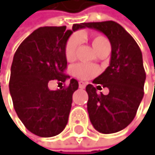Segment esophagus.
Wrapping results in <instances>:
<instances>
[{
	"label": "esophagus",
	"mask_w": 155,
	"mask_h": 155,
	"mask_svg": "<svg viewBox=\"0 0 155 155\" xmlns=\"http://www.w3.org/2000/svg\"><path fill=\"white\" fill-rule=\"evenodd\" d=\"M78 86H79V88H81V89H83V88L86 86V83H85V82H83V81H79V82H78Z\"/></svg>",
	"instance_id": "1"
}]
</instances>
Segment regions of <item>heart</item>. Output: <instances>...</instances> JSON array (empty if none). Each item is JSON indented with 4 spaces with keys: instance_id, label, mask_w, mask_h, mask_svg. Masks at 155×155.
I'll list each match as a JSON object with an SVG mask.
<instances>
[{
    "instance_id": "1",
    "label": "heart",
    "mask_w": 155,
    "mask_h": 155,
    "mask_svg": "<svg viewBox=\"0 0 155 155\" xmlns=\"http://www.w3.org/2000/svg\"><path fill=\"white\" fill-rule=\"evenodd\" d=\"M81 37L78 34H74L71 38H69L67 44L65 46V56L68 60H72L74 58L78 50V47L81 44ZM91 42L93 48L95 51L99 52L103 47L106 45H109V41H107V38L103 36L99 35V34H94L91 38ZM99 72V70L96 66L89 65V64H83L79 63L74 66L73 73L77 78L81 79H88L93 77H95Z\"/></svg>"
}]
</instances>
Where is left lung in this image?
<instances>
[{
  "instance_id": "left-lung-1",
  "label": "left lung",
  "mask_w": 155,
  "mask_h": 155,
  "mask_svg": "<svg viewBox=\"0 0 155 155\" xmlns=\"http://www.w3.org/2000/svg\"><path fill=\"white\" fill-rule=\"evenodd\" d=\"M86 27L105 34L111 45L110 66L93 84L86 86L88 114L97 131L115 133L132 122L144 97L146 72L142 51L130 34L117 22H89ZM101 86L109 88L108 95L97 93Z\"/></svg>"
}]
</instances>
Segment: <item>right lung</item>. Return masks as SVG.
I'll list each match as a JSON object with an SVG mask.
<instances>
[{
	"mask_svg": "<svg viewBox=\"0 0 155 155\" xmlns=\"http://www.w3.org/2000/svg\"><path fill=\"white\" fill-rule=\"evenodd\" d=\"M86 27V23L66 26L41 27L18 46L11 64L9 92L13 107L25 127L40 137H53L64 130L72 108L73 94L78 88L72 78L63 89L50 90L48 83L70 78L65 46L72 33Z\"/></svg>",
	"mask_w": 155,
	"mask_h": 155,
	"instance_id": "1",
	"label": "right lung"
}]
</instances>
